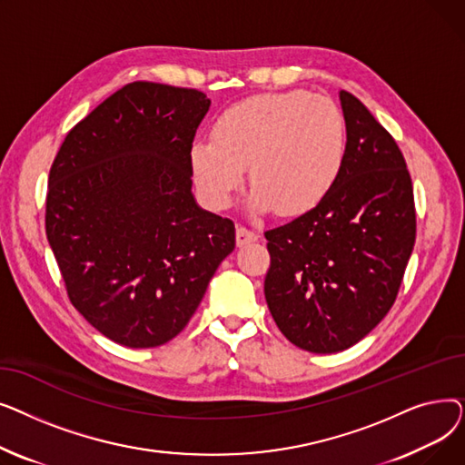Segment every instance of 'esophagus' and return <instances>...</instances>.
Wrapping results in <instances>:
<instances>
[{
  "mask_svg": "<svg viewBox=\"0 0 465 465\" xmlns=\"http://www.w3.org/2000/svg\"><path fill=\"white\" fill-rule=\"evenodd\" d=\"M258 237H260V233H258V232H254V230H249V228H245V226H237V233H235V239H237V245H239V247L247 245V242H252V241H256Z\"/></svg>",
  "mask_w": 465,
  "mask_h": 465,
  "instance_id": "obj_1",
  "label": "esophagus"
}]
</instances>
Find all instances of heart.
<instances>
[{"label": "heart", "instance_id": "b5f03b06", "mask_svg": "<svg viewBox=\"0 0 465 465\" xmlns=\"http://www.w3.org/2000/svg\"><path fill=\"white\" fill-rule=\"evenodd\" d=\"M345 160L343 113L307 90L247 97L216 118L213 137L190 144L193 181L216 211L233 203L251 164L254 209L309 213L331 193Z\"/></svg>", "mask_w": 465, "mask_h": 465}]
</instances>
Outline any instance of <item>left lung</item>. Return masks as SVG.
<instances>
[{
	"label": "left lung",
	"instance_id": "1",
	"mask_svg": "<svg viewBox=\"0 0 465 465\" xmlns=\"http://www.w3.org/2000/svg\"><path fill=\"white\" fill-rule=\"evenodd\" d=\"M347 160L328 198L267 230L265 302L296 347L331 354L356 345L392 309L417 239L412 183L398 143L341 90Z\"/></svg>",
	"mask_w": 465,
	"mask_h": 465
}]
</instances>
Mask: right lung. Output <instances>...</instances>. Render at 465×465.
I'll return each instance as SVG.
<instances>
[{
    "label": "right lung",
    "mask_w": 465,
    "mask_h": 465,
    "mask_svg": "<svg viewBox=\"0 0 465 465\" xmlns=\"http://www.w3.org/2000/svg\"><path fill=\"white\" fill-rule=\"evenodd\" d=\"M209 105L200 90L130 83L69 130L48 173L45 230L67 298L118 345L179 335L235 249L232 220L190 190Z\"/></svg>",
    "instance_id": "obj_1"
}]
</instances>
